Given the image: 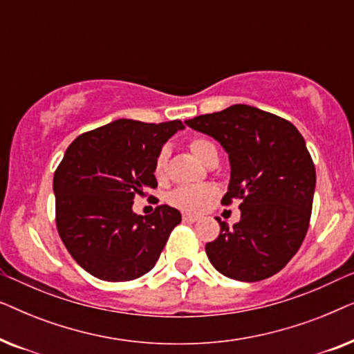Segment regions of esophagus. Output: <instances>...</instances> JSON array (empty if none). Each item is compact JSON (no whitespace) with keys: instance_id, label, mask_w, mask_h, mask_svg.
Returning a JSON list of instances; mask_svg holds the SVG:
<instances>
[{"instance_id":"esophagus-1","label":"esophagus","mask_w":354,"mask_h":354,"mask_svg":"<svg viewBox=\"0 0 354 354\" xmlns=\"http://www.w3.org/2000/svg\"><path fill=\"white\" fill-rule=\"evenodd\" d=\"M200 217L198 216H193V214H183V221L185 222H196Z\"/></svg>"}]
</instances>
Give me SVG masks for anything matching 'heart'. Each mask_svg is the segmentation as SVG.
I'll list each match as a JSON object with an SVG mask.
<instances>
[{
	"label": "heart",
	"instance_id": "1",
	"mask_svg": "<svg viewBox=\"0 0 354 354\" xmlns=\"http://www.w3.org/2000/svg\"><path fill=\"white\" fill-rule=\"evenodd\" d=\"M190 149L201 162H207L211 158L217 156V147L212 140L206 137H196L190 142ZM166 166H167V154L166 149H162L158 154L156 162H154V177L158 180L166 178ZM216 198V190L209 185H187L178 187L169 195V201L178 209L188 212H200L207 209L212 205Z\"/></svg>",
	"mask_w": 354,
	"mask_h": 354
}]
</instances>
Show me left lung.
<instances>
[{
  "label": "left lung",
  "mask_w": 354,
  "mask_h": 354,
  "mask_svg": "<svg viewBox=\"0 0 354 354\" xmlns=\"http://www.w3.org/2000/svg\"><path fill=\"white\" fill-rule=\"evenodd\" d=\"M185 124L229 153L230 183L222 205L240 200V221L229 227L217 219L221 234L206 243L211 264L240 282L277 274L299 250L311 219L316 169L301 133L287 119L246 104Z\"/></svg>",
  "instance_id": "8db88e82"
}]
</instances>
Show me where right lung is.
Segmentation results:
<instances>
[{
  "label": "right lung",
  "mask_w": 354,
  "mask_h": 354,
  "mask_svg": "<svg viewBox=\"0 0 354 354\" xmlns=\"http://www.w3.org/2000/svg\"><path fill=\"white\" fill-rule=\"evenodd\" d=\"M180 120L147 124L119 119L85 132L66 149L53 178L56 227L80 268L106 282L149 272L182 216L161 205L137 216L133 198L156 188L154 162ZM151 198V196H149Z\"/></svg>",
  "instance_id": "add662e5"
}]
</instances>
